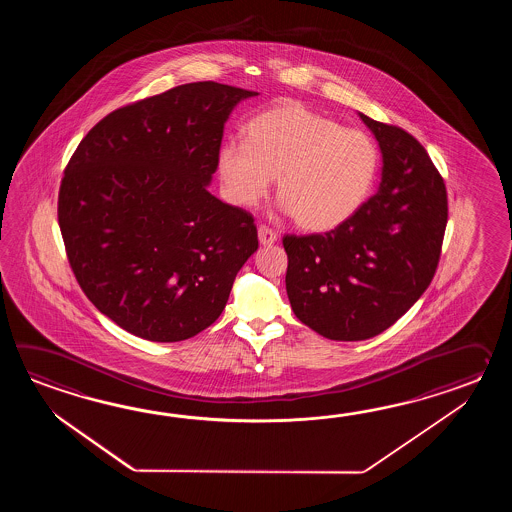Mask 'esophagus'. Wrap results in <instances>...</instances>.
<instances>
[{"instance_id":"obj_1","label":"esophagus","mask_w":512,"mask_h":512,"mask_svg":"<svg viewBox=\"0 0 512 512\" xmlns=\"http://www.w3.org/2000/svg\"><path fill=\"white\" fill-rule=\"evenodd\" d=\"M258 240H260L261 245H272V243H276V240H278V234L271 227L260 225L258 227Z\"/></svg>"}]
</instances>
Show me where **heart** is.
Wrapping results in <instances>:
<instances>
[{"instance_id":"heart-1","label":"heart","mask_w":512,"mask_h":512,"mask_svg":"<svg viewBox=\"0 0 512 512\" xmlns=\"http://www.w3.org/2000/svg\"><path fill=\"white\" fill-rule=\"evenodd\" d=\"M379 152L366 133L344 128L300 102L267 109L247 124L245 142L219 148L218 170L230 199L254 207L276 192L294 223L331 230L351 218L368 197Z\"/></svg>"}]
</instances>
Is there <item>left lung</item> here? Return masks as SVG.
I'll return each mask as SVG.
<instances>
[{"label": "left lung", "instance_id": "left-lung-1", "mask_svg": "<svg viewBox=\"0 0 512 512\" xmlns=\"http://www.w3.org/2000/svg\"><path fill=\"white\" fill-rule=\"evenodd\" d=\"M382 152L375 196L324 234L283 236L285 287L296 318L331 340L393 326L434 278L448 219L445 181L425 146L360 113Z\"/></svg>", "mask_w": 512, "mask_h": 512}]
</instances>
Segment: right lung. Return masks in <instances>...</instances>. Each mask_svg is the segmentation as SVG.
Wrapping results in <instances>:
<instances>
[{"label": "right lung", "instance_id": "add662e5", "mask_svg": "<svg viewBox=\"0 0 512 512\" xmlns=\"http://www.w3.org/2000/svg\"><path fill=\"white\" fill-rule=\"evenodd\" d=\"M258 93L172 87L111 111L71 155L58 225L78 285L135 337L179 342L218 320L258 249L254 218L212 196L223 128Z\"/></svg>", "mask_w": 512, "mask_h": 512}]
</instances>
